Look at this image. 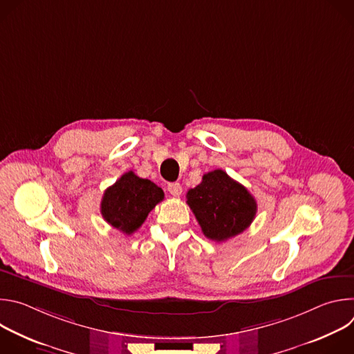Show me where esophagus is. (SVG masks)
<instances>
[{"label":"esophagus","instance_id":"esophagus-1","mask_svg":"<svg viewBox=\"0 0 354 354\" xmlns=\"http://www.w3.org/2000/svg\"><path fill=\"white\" fill-rule=\"evenodd\" d=\"M168 192H169L172 196H175V197L180 196V194H182V186H180V183H178V182L168 183Z\"/></svg>","mask_w":354,"mask_h":354}]
</instances>
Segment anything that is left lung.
<instances>
[{"instance_id":"1","label":"left lung","mask_w":354,"mask_h":354,"mask_svg":"<svg viewBox=\"0 0 354 354\" xmlns=\"http://www.w3.org/2000/svg\"><path fill=\"white\" fill-rule=\"evenodd\" d=\"M205 236L223 242L243 232L258 210L255 197L223 169L203 175L201 183L186 194Z\"/></svg>"}]
</instances>
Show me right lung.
<instances>
[{"label":"right lung","mask_w":354,"mask_h":354,"mask_svg":"<svg viewBox=\"0 0 354 354\" xmlns=\"http://www.w3.org/2000/svg\"><path fill=\"white\" fill-rule=\"evenodd\" d=\"M162 200L161 187L130 171L105 190L100 213L113 228L130 235L142 225L148 213Z\"/></svg>","instance_id":"add662e5"}]
</instances>
